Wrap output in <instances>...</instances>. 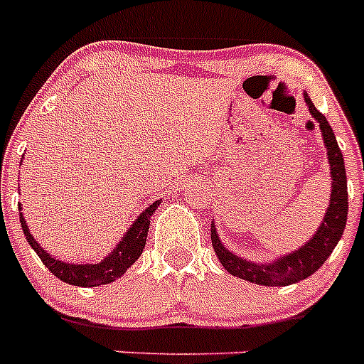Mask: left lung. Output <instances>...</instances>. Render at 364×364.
I'll use <instances>...</instances> for the list:
<instances>
[{"instance_id":"left-lung-1","label":"left lung","mask_w":364,"mask_h":364,"mask_svg":"<svg viewBox=\"0 0 364 364\" xmlns=\"http://www.w3.org/2000/svg\"><path fill=\"white\" fill-rule=\"evenodd\" d=\"M304 100H306L308 107H310V112L314 114L315 120L319 122L324 144H326L328 149V160H330V167H332V198H330V208H328L326 215L323 218V224L317 230V233L301 250L282 257L277 262L255 264V262H247V260H242L240 257L228 252L226 247L222 246L220 240H218L215 226L211 224V244H213L215 253H217L222 266L235 277L252 281L260 286H286L310 277L311 273L317 272L324 264V260L330 257V253L333 252V247L337 246L339 239L343 237V231H345L346 226L348 189H346V171L343 153H341L339 146H337L332 125L328 124L323 112L315 109L310 96L304 95Z\"/></svg>"}]
</instances>
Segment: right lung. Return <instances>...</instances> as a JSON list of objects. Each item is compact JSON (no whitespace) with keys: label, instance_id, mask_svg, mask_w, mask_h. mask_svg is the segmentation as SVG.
Segmentation results:
<instances>
[{"label":"right lung","instance_id":"right-lung-1","mask_svg":"<svg viewBox=\"0 0 364 364\" xmlns=\"http://www.w3.org/2000/svg\"><path fill=\"white\" fill-rule=\"evenodd\" d=\"M160 205V202H154L144 211L140 217L136 218L131 230L125 233L124 239L120 240V244L117 246V250L104 259L102 262H96V264H67L63 260H56L49 255V253L41 250L40 244L34 240L31 233H28L27 226H25V220L19 213V224H21V230L25 233V239L31 244L32 250L38 253V257L41 259L49 272L53 275H56L60 281L67 282V284L74 286H100V284H109V282L117 281L118 277H122L127 268L136 262V259L142 255L144 246H146L147 231H149V217L153 215V211ZM21 211V208H19Z\"/></svg>","mask_w":364,"mask_h":364}]
</instances>
